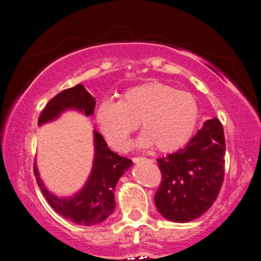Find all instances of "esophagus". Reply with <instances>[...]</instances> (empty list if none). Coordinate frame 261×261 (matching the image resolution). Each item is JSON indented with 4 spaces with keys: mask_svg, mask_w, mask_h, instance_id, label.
<instances>
[{
    "mask_svg": "<svg viewBox=\"0 0 261 261\" xmlns=\"http://www.w3.org/2000/svg\"><path fill=\"white\" fill-rule=\"evenodd\" d=\"M144 160H145L144 157H134V159H132V161H134V163L143 162V161H144Z\"/></svg>",
    "mask_w": 261,
    "mask_h": 261,
    "instance_id": "esophagus-1",
    "label": "esophagus"
}]
</instances>
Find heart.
Wrapping results in <instances>:
<instances>
[{"instance_id":"obj_1","label":"heart","mask_w":261,"mask_h":261,"mask_svg":"<svg viewBox=\"0 0 261 261\" xmlns=\"http://www.w3.org/2000/svg\"><path fill=\"white\" fill-rule=\"evenodd\" d=\"M199 116V104L192 93L150 82L129 87L118 101H102L95 111V122L118 151L126 149L139 123L143 134L136 142L138 148L155 146L157 151L172 152L192 138Z\"/></svg>"}]
</instances>
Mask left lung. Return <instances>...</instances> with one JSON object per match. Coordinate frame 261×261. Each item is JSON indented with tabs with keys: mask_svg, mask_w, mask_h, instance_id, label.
<instances>
[{
	"mask_svg": "<svg viewBox=\"0 0 261 261\" xmlns=\"http://www.w3.org/2000/svg\"><path fill=\"white\" fill-rule=\"evenodd\" d=\"M225 152L222 124L212 118L185 148L157 160L162 182L155 194V204L164 218L188 222L212 207L225 176Z\"/></svg>",
	"mask_w": 261,
	"mask_h": 261,
	"instance_id": "obj_1",
	"label": "left lung"
}]
</instances>
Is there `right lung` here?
I'll return each mask as SVG.
<instances>
[{"instance_id": "add662e5", "label": "right lung", "mask_w": 261, "mask_h": 261, "mask_svg": "<svg viewBox=\"0 0 261 261\" xmlns=\"http://www.w3.org/2000/svg\"><path fill=\"white\" fill-rule=\"evenodd\" d=\"M95 98L85 90L82 84L64 90L50 99L39 117L38 125L53 122L61 113L75 110L85 116H92ZM94 156L93 166L87 181L73 196L59 197L46 188L40 178L36 163L34 174L43 196L54 211L69 221L83 226L98 225L109 218L115 211V188L125 171L132 166V161L111 151L105 139L93 131Z\"/></svg>"}]
</instances>
